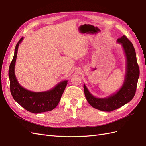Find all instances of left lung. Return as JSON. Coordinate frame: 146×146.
<instances>
[{
    "label": "left lung",
    "mask_w": 146,
    "mask_h": 146,
    "mask_svg": "<svg viewBox=\"0 0 146 146\" xmlns=\"http://www.w3.org/2000/svg\"><path fill=\"white\" fill-rule=\"evenodd\" d=\"M122 44L127 58L126 74L121 89L116 93L105 98H98L92 96L84 84V92L87 101L92 107L103 111H112L127 104L133 98L139 76L135 48L125 35L117 39Z\"/></svg>",
    "instance_id": "left-lung-1"
}]
</instances>
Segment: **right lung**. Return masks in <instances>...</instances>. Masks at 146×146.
Wrapping results in <instances>:
<instances>
[{"mask_svg":"<svg viewBox=\"0 0 146 146\" xmlns=\"http://www.w3.org/2000/svg\"><path fill=\"white\" fill-rule=\"evenodd\" d=\"M23 39V38H21L17 43L14 56L8 70L11 94L15 101L29 112L37 114L52 111L58 105L68 84V80L61 82L52 90L44 92L30 91L21 86L15 76V66L17 49Z\"/></svg>","mask_w":146,"mask_h":146,"instance_id":"right-lung-1","label":"right lung"}]
</instances>
